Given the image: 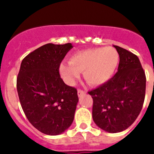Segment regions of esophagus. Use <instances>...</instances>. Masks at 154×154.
<instances>
[{
    "instance_id": "obj_1",
    "label": "esophagus",
    "mask_w": 154,
    "mask_h": 154,
    "mask_svg": "<svg viewBox=\"0 0 154 154\" xmlns=\"http://www.w3.org/2000/svg\"><path fill=\"white\" fill-rule=\"evenodd\" d=\"M86 92H85V91H83V90H82V89L77 90V94H78L79 97H81V96L83 95V94H84Z\"/></svg>"
}]
</instances>
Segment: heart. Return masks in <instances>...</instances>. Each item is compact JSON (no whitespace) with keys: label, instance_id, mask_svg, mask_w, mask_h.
<instances>
[{"label":"heart","instance_id":"b5f03b06","mask_svg":"<svg viewBox=\"0 0 154 154\" xmlns=\"http://www.w3.org/2000/svg\"><path fill=\"white\" fill-rule=\"evenodd\" d=\"M119 55L112 48H97L75 53L69 63H62L60 71L70 85L83 72L86 81L91 86H99L110 79L117 68Z\"/></svg>","mask_w":154,"mask_h":154}]
</instances>
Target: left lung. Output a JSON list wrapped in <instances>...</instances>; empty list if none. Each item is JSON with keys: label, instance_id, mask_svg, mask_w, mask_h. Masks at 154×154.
I'll list each match as a JSON object with an SVG mask.
<instances>
[{"label": "left lung", "instance_id": "8db88e82", "mask_svg": "<svg viewBox=\"0 0 154 154\" xmlns=\"http://www.w3.org/2000/svg\"><path fill=\"white\" fill-rule=\"evenodd\" d=\"M119 54V68L114 77L88 91L93 98L92 118L98 127L116 133L128 128L143 106L146 77L136 55L114 45Z\"/></svg>", "mask_w": 154, "mask_h": 154}]
</instances>
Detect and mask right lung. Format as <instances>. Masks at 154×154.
Listing matches in <instances>:
<instances>
[{
	"label": "right lung",
	"instance_id": "1",
	"mask_svg": "<svg viewBox=\"0 0 154 154\" xmlns=\"http://www.w3.org/2000/svg\"><path fill=\"white\" fill-rule=\"evenodd\" d=\"M71 43H49L22 60L17 77V91L26 117L42 133L57 136L71 125L78 103L77 91L67 86L59 68Z\"/></svg>",
	"mask_w": 154,
	"mask_h": 154
}]
</instances>
